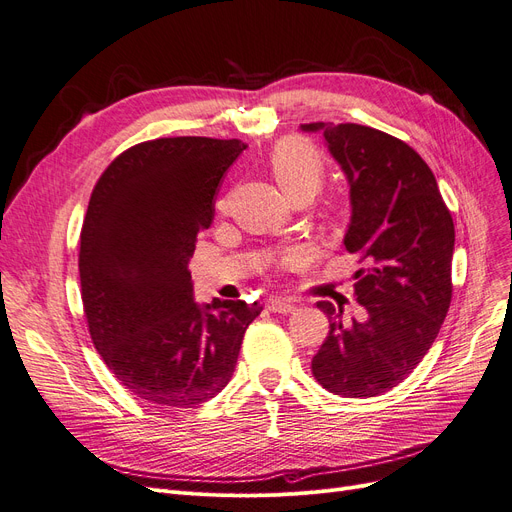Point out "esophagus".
<instances>
[{"mask_svg":"<svg viewBox=\"0 0 512 512\" xmlns=\"http://www.w3.org/2000/svg\"><path fill=\"white\" fill-rule=\"evenodd\" d=\"M268 309L274 311V314H291V311L297 309V305L291 299H282V297H272L268 301Z\"/></svg>","mask_w":512,"mask_h":512,"instance_id":"34e87169","label":"esophagus"}]
</instances>
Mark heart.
Here are the masks:
<instances>
[{
    "instance_id": "obj_1",
    "label": "heart",
    "mask_w": 512,
    "mask_h": 512,
    "mask_svg": "<svg viewBox=\"0 0 512 512\" xmlns=\"http://www.w3.org/2000/svg\"><path fill=\"white\" fill-rule=\"evenodd\" d=\"M270 169L274 180L291 201H297V198H307L309 201V198H314L322 188L326 175V165L320 152L299 138H286L272 148ZM301 257L303 249H291L280 257V261L284 265H291Z\"/></svg>"
}]
</instances>
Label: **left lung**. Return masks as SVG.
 Listing matches in <instances>:
<instances>
[{"instance_id": "obj_1", "label": "left lung", "mask_w": 512, "mask_h": 512, "mask_svg": "<svg viewBox=\"0 0 512 512\" xmlns=\"http://www.w3.org/2000/svg\"><path fill=\"white\" fill-rule=\"evenodd\" d=\"M322 131L347 175L351 224L345 249L368 268L355 272L362 322L318 307L330 330L311 360L316 381L343 397H374L402 383L425 358L452 301L454 221L420 154L385 131L355 123H305Z\"/></svg>"}]
</instances>
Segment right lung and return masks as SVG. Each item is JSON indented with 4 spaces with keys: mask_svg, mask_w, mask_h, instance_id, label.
Wrapping results in <instances>:
<instances>
[{
    "mask_svg": "<svg viewBox=\"0 0 512 512\" xmlns=\"http://www.w3.org/2000/svg\"><path fill=\"white\" fill-rule=\"evenodd\" d=\"M244 148L201 136L148 140L94 186L79 249L85 320L115 379L148 404L194 408L215 397L263 309L221 299L201 307L188 272L221 175Z\"/></svg>",
    "mask_w": 512,
    "mask_h": 512,
    "instance_id": "right-lung-1",
    "label": "right lung"
}]
</instances>
